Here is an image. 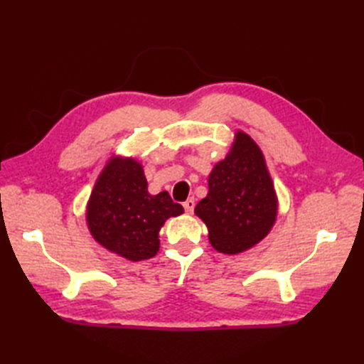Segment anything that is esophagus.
Listing matches in <instances>:
<instances>
[{"mask_svg":"<svg viewBox=\"0 0 364 364\" xmlns=\"http://www.w3.org/2000/svg\"><path fill=\"white\" fill-rule=\"evenodd\" d=\"M194 206H196L194 199H188V200H186V202L183 203V208H185L186 214H193V211H194Z\"/></svg>","mask_w":364,"mask_h":364,"instance_id":"obj_1","label":"esophagus"}]
</instances>
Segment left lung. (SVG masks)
<instances>
[{
  "mask_svg": "<svg viewBox=\"0 0 364 364\" xmlns=\"http://www.w3.org/2000/svg\"><path fill=\"white\" fill-rule=\"evenodd\" d=\"M209 191L194 213L215 250L235 255L255 246L277 222L278 199L258 144L238 130L228 156L215 164Z\"/></svg>",
  "mask_w": 364,
  "mask_h": 364,
  "instance_id": "left-lung-1",
  "label": "left lung"
}]
</instances>
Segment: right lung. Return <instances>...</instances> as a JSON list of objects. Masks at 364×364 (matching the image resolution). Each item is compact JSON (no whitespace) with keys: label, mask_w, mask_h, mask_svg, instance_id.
Segmentation results:
<instances>
[{"label":"right lung","mask_w":364,"mask_h":364,"mask_svg":"<svg viewBox=\"0 0 364 364\" xmlns=\"http://www.w3.org/2000/svg\"><path fill=\"white\" fill-rule=\"evenodd\" d=\"M183 208L167 191L151 196L142 165L132 158H111L98 176L86 206V222L98 245L129 261L159 250V229Z\"/></svg>","instance_id":"right-lung-1"}]
</instances>
